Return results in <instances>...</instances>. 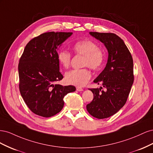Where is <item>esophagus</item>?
<instances>
[{
  "mask_svg": "<svg viewBox=\"0 0 153 153\" xmlns=\"http://www.w3.org/2000/svg\"><path fill=\"white\" fill-rule=\"evenodd\" d=\"M76 91H83L82 88H81V87H76Z\"/></svg>",
  "mask_w": 153,
  "mask_h": 153,
  "instance_id": "34e87169",
  "label": "esophagus"
}]
</instances>
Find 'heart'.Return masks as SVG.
<instances>
[{
	"mask_svg": "<svg viewBox=\"0 0 153 153\" xmlns=\"http://www.w3.org/2000/svg\"><path fill=\"white\" fill-rule=\"evenodd\" d=\"M73 50L76 54L84 56L83 66H88L94 71L99 70L102 66L105 59L104 53L93 41L88 39L78 41L73 45ZM57 59L64 68H68L70 66L71 55L68 51H59ZM91 76V73L87 68L73 69L66 74L65 80L69 84L83 87L88 82Z\"/></svg>",
	"mask_w": 153,
	"mask_h": 153,
	"instance_id": "b5f03b06",
	"label": "heart"
}]
</instances>
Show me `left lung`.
I'll use <instances>...</instances> for the list:
<instances>
[{"instance_id":"obj_1","label":"left lung","mask_w":153,"mask_h":153,"mask_svg":"<svg viewBox=\"0 0 153 153\" xmlns=\"http://www.w3.org/2000/svg\"><path fill=\"white\" fill-rule=\"evenodd\" d=\"M89 34L104 44L108 53L105 69L94 80L105 90L102 87L90 89L94 98L86 106L92 116L101 119L116 114L126 103L134 80L133 62L126 45L116 34Z\"/></svg>"}]
</instances>
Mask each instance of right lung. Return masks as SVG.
<instances>
[{"instance_id": "right-lung-1", "label": "right lung", "mask_w": 153, "mask_h": 153, "mask_svg": "<svg viewBox=\"0 0 153 153\" xmlns=\"http://www.w3.org/2000/svg\"><path fill=\"white\" fill-rule=\"evenodd\" d=\"M72 32H45L27 43L18 64L19 89L25 103L35 114L50 117L61 112L63 98L75 91L73 85L55 84L59 71L57 51Z\"/></svg>"}]
</instances>
